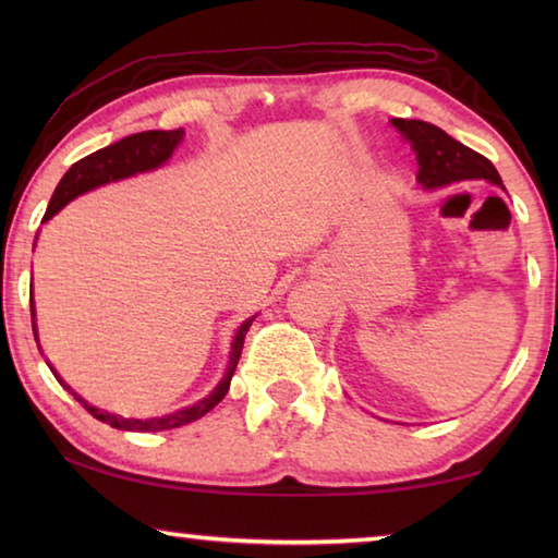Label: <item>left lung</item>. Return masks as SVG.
Masks as SVG:
<instances>
[{
    "label": "left lung",
    "mask_w": 558,
    "mask_h": 558,
    "mask_svg": "<svg viewBox=\"0 0 558 558\" xmlns=\"http://www.w3.org/2000/svg\"><path fill=\"white\" fill-rule=\"evenodd\" d=\"M391 125L409 140L415 159H418V182L423 189L446 186L462 179H485L502 186V177L487 157L475 149L452 140L446 130H440L423 120L393 118Z\"/></svg>",
    "instance_id": "1"
}]
</instances>
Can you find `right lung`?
Returning <instances> with one entry per match:
<instances>
[{"label": "right lung", "instance_id": "1", "mask_svg": "<svg viewBox=\"0 0 558 558\" xmlns=\"http://www.w3.org/2000/svg\"><path fill=\"white\" fill-rule=\"evenodd\" d=\"M182 137H184V130L182 128H179V130H147V132H137V135L122 137L120 143H112L108 147L98 149V153H93L88 157L78 159V162H75L69 169V172L63 174L59 186H56V192H53L51 202H49V209H46V214H44V221H49L53 214H59L63 209L65 204L73 202L75 196L90 192V189L102 186V184H110V182H118V179H125V177L140 174V172H149V169L162 167L167 159L172 157L177 145L182 143ZM253 317H256V315H253ZM253 317L245 319V323L239 327V332H235V337H233L229 366H226V374H223V379L219 381V386H216V389L209 396H206V399H202L199 403L186 405V409L174 411V413H169V415H159V418H122V415L100 411V409H96V405H90L86 399H81V396L75 393L69 384H63V379H61L59 374H56L53 369L51 372H53L56 379H59V384L63 386V389L71 391L73 399L78 401L83 409H86L93 415V418L108 423V426H112V428L140 430V433L179 428V426H186V423H192L196 418H202L204 413H209L214 405L223 399L226 391H229L231 376L235 372V364H239V359H241L243 339H245V332H248ZM32 327H34V339H36V342H39V335H36L34 305H32Z\"/></svg>", "mask_w": 558, "mask_h": 558}]
</instances>
